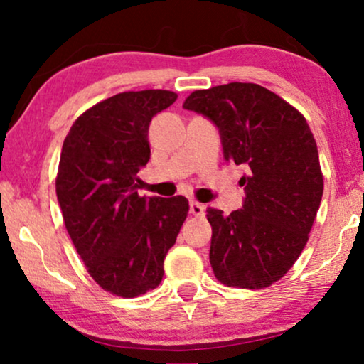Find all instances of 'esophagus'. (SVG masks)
Instances as JSON below:
<instances>
[{
    "instance_id": "obj_1",
    "label": "esophagus",
    "mask_w": 364,
    "mask_h": 364,
    "mask_svg": "<svg viewBox=\"0 0 364 364\" xmlns=\"http://www.w3.org/2000/svg\"><path fill=\"white\" fill-rule=\"evenodd\" d=\"M191 213L194 216L203 218L204 215H206V208H204L200 203H198V200H191Z\"/></svg>"
}]
</instances>
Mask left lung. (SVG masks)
<instances>
[{
  "instance_id": "obj_1",
  "label": "left lung",
  "mask_w": 364,
  "mask_h": 364,
  "mask_svg": "<svg viewBox=\"0 0 364 364\" xmlns=\"http://www.w3.org/2000/svg\"><path fill=\"white\" fill-rule=\"evenodd\" d=\"M216 124L228 161L249 175L242 209L208 208L209 262L220 283L262 289L279 281L309 242L323 194L318 149L300 110L255 83L196 90L183 102Z\"/></svg>"
}]
</instances>
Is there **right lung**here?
Wrapping results in <instances>:
<instances>
[{
	"mask_svg": "<svg viewBox=\"0 0 364 364\" xmlns=\"http://www.w3.org/2000/svg\"><path fill=\"white\" fill-rule=\"evenodd\" d=\"M175 100L168 90L117 93L85 110L63 143L55 194L64 225L88 274L115 296H141L161 283L189 213L183 196L136 191L149 160V122Z\"/></svg>",
	"mask_w": 364,
	"mask_h": 364,
	"instance_id": "obj_1",
	"label": "right lung"
}]
</instances>
